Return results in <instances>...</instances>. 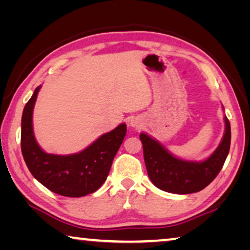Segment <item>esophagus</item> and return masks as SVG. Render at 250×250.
I'll return each instance as SVG.
<instances>
[{"instance_id":"34e87169","label":"esophagus","mask_w":250,"mask_h":250,"mask_svg":"<svg viewBox=\"0 0 250 250\" xmlns=\"http://www.w3.org/2000/svg\"><path fill=\"white\" fill-rule=\"evenodd\" d=\"M129 124L131 126H133V128H140L142 125V122L140 121V119H138V118H131L129 120Z\"/></svg>"}]
</instances>
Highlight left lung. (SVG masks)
Returning <instances> with one entry per match:
<instances>
[{"mask_svg": "<svg viewBox=\"0 0 250 250\" xmlns=\"http://www.w3.org/2000/svg\"><path fill=\"white\" fill-rule=\"evenodd\" d=\"M225 120V133L217 149L204 161H186L171 154L160 142L141 133L143 156L150 180L168 193L191 194L202 191L213 182L225 163L230 147V124Z\"/></svg>", "mask_w": 250, "mask_h": 250, "instance_id": "1", "label": "left lung"}]
</instances>
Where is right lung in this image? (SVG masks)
<instances>
[{
  "label": "right lung",
  "mask_w": 250,
  "mask_h": 250,
  "mask_svg": "<svg viewBox=\"0 0 250 250\" xmlns=\"http://www.w3.org/2000/svg\"><path fill=\"white\" fill-rule=\"evenodd\" d=\"M41 87L34 91L22 115L21 147L29 172L41 184L59 195L82 197L96 192L107 180L113 158L124 142L125 124L103 134L78 153H47L39 146L33 131V110Z\"/></svg>",
  "instance_id": "1"
}]
</instances>
